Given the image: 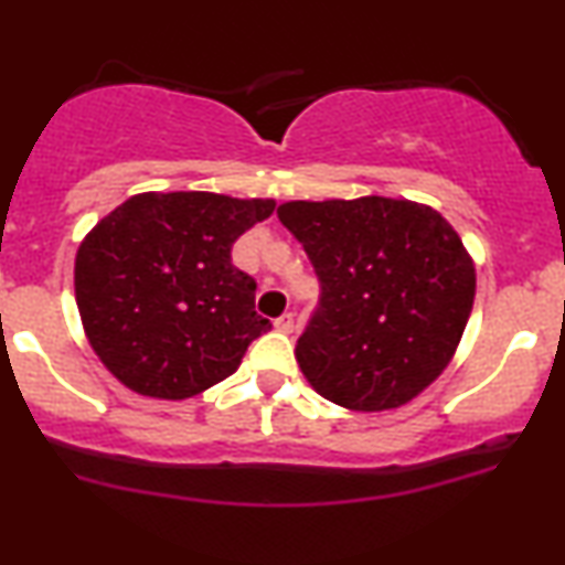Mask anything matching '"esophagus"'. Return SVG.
Masks as SVG:
<instances>
[{
    "mask_svg": "<svg viewBox=\"0 0 565 565\" xmlns=\"http://www.w3.org/2000/svg\"><path fill=\"white\" fill-rule=\"evenodd\" d=\"M274 326L276 331H281V334H291V331H295V316H291V312H284L281 318H276Z\"/></svg>",
    "mask_w": 565,
    "mask_h": 565,
    "instance_id": "1",
    "label": "esophagus"
}]
</instances>
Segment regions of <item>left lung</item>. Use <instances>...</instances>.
Listing matches in <instances>:
<instances>
[{"label":"left lung","instance_id":"8db88e82","mask_svg":"<svg viewBox=\"0 0 565 565\" xmlns=\"http://www.w3.org/2000/svg\"><path fill=\"white\" fill-rule=\"evenodd\" d=\"M278 217L321 278L297 363L321 397L355 413L403 407L450 365L477 265L445 215L403 196L291 200Z\"/></svg>","mask_w":565,"mask_h":565}]
</instances>
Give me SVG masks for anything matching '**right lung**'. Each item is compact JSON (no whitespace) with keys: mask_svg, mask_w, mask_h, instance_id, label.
<instances>
[{"mask_svg":"<svg viewBox=\"0 0 565 565\" xmlns=\"http://www.w3.org/2000/svg\"><path fill=\"white\" fill-rule=\"evenodd\" d=\"M276 200L141 192L81 242L73 268L84 334L107 371L154 399H189L239 369L270 331L231 244Z\"/></svg>","mask_w":565,"mask_h":565,"instance_id":"add662e5","label":"right lung"}]
</instances>
